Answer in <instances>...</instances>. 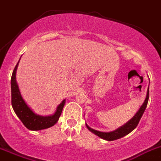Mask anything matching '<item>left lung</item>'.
Instances as JSON below:
<instances>
[{
    "mask_svg": "<svg viewBox=\"0 0 161 161\" xmlns=\"http://www.w3.org/2000/svg\"><path fill=\"white\" fill-rule=\"evenodd\" d=\"M148 93H149V86H148V91H147V94L145 102H144L143 104L142 105V106L140 107V109H138V111L136 112V114H135L130 121H127L125 124L123 125L122 126L119 127L118 129H117L114 131L105 133V132L97 131V130H94V129L91 128L86 123V127H87V129L90 131L92 132L93 133H94V134L97 135V136H98L99 137L102 138V139L106 140V141L110 142V141H114V140H118L119 139V138L123 137V136H125V135L131 133V132L136 128V126H137L140 120H141L144 112H145V109H146L147 104H148V97H149V96H148Z\"/></svg>",
    "mask_w": 161,
    "mask_h": 161,
    "instance_id": "obj_1",
    "label": "left lung"
}]
</instances>
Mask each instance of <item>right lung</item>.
Returning a JSON list of instances; mask_svg holds the SVG:
<instances>
[{
	"instance_id": "right-lung-1",
	"label": "right lung",
	"mask_w": 161,
	"mask_h": 161,
	"mask_svg": "<svg viewBox=\"0 0 161 161\" xmlns=\"http://www.w3.org/2000/svg\"><path fill=\"white\" fill-rule=\"evenodd\" d=\"M19 62L15 67L11 78L12 106H13V110L16 113V116L25 125V127L29 130L36 131V130L50 128L58 121V118L61 115V113H62L63 108L65 105L66 99H64L62 103L57 106L56 110L52 115L41 116V115L36 114V113L33 112L32 109L27 105V103L24 100L19 90L17 82H16V74Z\"/></svg>"
}]
</instances>
